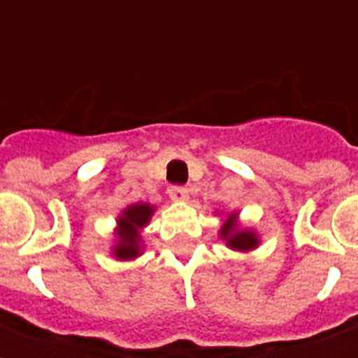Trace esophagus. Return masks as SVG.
<instances>
[{
	"mask_svg": "<svg viewBox=\"0 0 358 358\" xmlns=\"http://www.w3.org/2000/svg\"><path fill=\"white\" fill-rule=\"evenodd\" d=\"M169 195L176 201H184V199H187V187L174 184V186L169 187Z\"/></svg>",
	"mask_w": 358,
	"mask_h": 358,
	"instance_id": "obj_1",
	"label": "esophagus"
}]
</instances>
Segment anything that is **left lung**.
<instances>
[{
	"instance_id": "8db88e82",
	"label": "left lung",
	"mask_w": 358,
	"mask_h": 358,
	"mask_svg": "<svg viewBox=\"0 0 358 358\" xmlns=\"http://www.w3.org/2000/svg\"><path fill=\"white\" fill-rule=\"evenodd\" d=\"M234 222L232 218L230 220H226V224L222 226V230L220 234L224 236L226 240H228V245L234 249H241V251H248V249H253L257 245V238L255 234L251 232H234Z\"/></svg>"
}]
</instances>
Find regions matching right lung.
I'll list each match as a JSON object with an SVG mask.
<instances>
[{
    "mask_svg": "<svg viewBox=\"0 0 358 358\" xmlns=\"http://www.w3.org/2000/svg\"><path fill=\"white\" fill-rule=\"evenodd\" d=\"M151 213L153 209L149 205H132L130 209L124 210V217L118 220L122 230L120 243L115 251L118 259H132L138 255V230L148 224Z\"/></svg>",
    "mask_w": 358,
    "mask_h": 358,
    "instance_id": "add662e5",
    "label": "right lung"
}]
</instances>
